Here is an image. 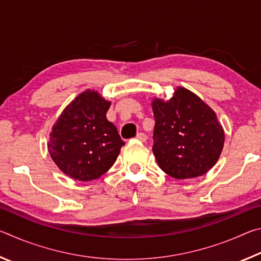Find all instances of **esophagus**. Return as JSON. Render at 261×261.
I'll list each match as a JSON object with an SVG mask.
<instances>
[{"instance_id": "34e87169", "label": "esophagus", "mask_w": 261, "mask_h": 261, "mask_svg": "<svg viewBox=\"0 0 261 261\" xmlns=\"http://www.w3.org/2000/svg\"><path fill=\"white\" fill-rule=\"evenodd\" d=\"M136 139L137 140H139V141H141V143H146V140H147V136L145 135V134H137V136H136Z\"/></svg>"}]
</instances>
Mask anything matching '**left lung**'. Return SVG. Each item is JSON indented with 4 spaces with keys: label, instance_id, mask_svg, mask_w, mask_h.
<instances>
[{
    "label": "left lung",
    "instance_id": "obj_1",
    "mask_svg": "<svg viewBox=\"0 0 261 261\" xmlns=\"http://www.w3.org/2000/svg\"><path fill=\"white\" fill-rule=\"evenodd\" d=\"M153 154L159 167L176 179L196 178L218 162L224 130L208 105L177 86L170 99L153 98Z\"/></svg>",
    "mask_w": 261,
    "mask_h": 261
}]
</instances>
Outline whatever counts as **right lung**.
<instances>
[{
    "label": "right lung",
    "mask_w": 261,
    "mask_h": 261,
    "mask_svg": "<svg viewBox=\"0 0 261 261\" xmlns=\"http://www.w3.org/2000/svg\"><path fill=\"white\" fill-rule=\"evenodd\" d=\"M110 105L98 91L87 88L63 109L53 125L48 152L70 178L96 179L116 161L124 141L106 116Z\"/></svg>",
    "instance_id": "1"
}]
</instances>
